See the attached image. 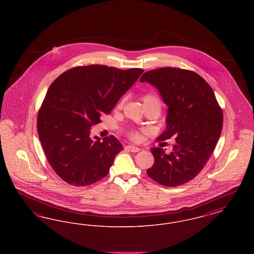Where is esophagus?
Segmentation results:
<instances>
[{
	"instance_id": "34e87169",
	"label": "esophagus",
	"mask_w": 254,
	"mask_h": 254,
	"mask_svg": "<svg viewBox=\"0 0 254 254\" xmlns=\"http://www.w3.org/2000/svg\"><path fill=\"white\" fill-rule=\"evenodd\" d=\"M126 148L128 149V150L131 151V152H138V151L140 150V148L137 147V146H135V145H127Z\"/></svg>"
}]
</instances>
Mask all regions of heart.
<instances>
[{
    "mask_svg": "<svg viewBox=\"0 0 254 254\" xmlns=\"http://www.w3.org/2000/svg\"><path fill=\"white\" fill-rule=\"evenodd\" d=\"M142 101H143L144 107H155V108H157L159 109H161V107H162L161 98L155 92H147V93H145L142 96ZM122 106H123V101H120L117 104L116 109H121ZM127 136L132 141H138L139 138H140V133L138 132L137 130H130V131H128V133H127Z\"/></svg>",
    "mask_w": 254,
    "mask_h": 254,
    "instance_id": "obj_1",
    "label": "heart"
}]
</instances>
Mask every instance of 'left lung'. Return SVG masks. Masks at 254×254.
<instances>
[{"label": "left lung", "mask_w": 254, "mask_h": 254, "mask_svg": "<svg viewBox=\"0 0 254 254\" xmlns=\"http://www.w3.org/2000/svg\"><path fill=\"white\" fill-rule=\"evenodd\" d=\"M141 82L156 86L169 107L167 129L159 141L175 139L172 151L151 148L154 164L146 174L160 185L191 181L212 154L223 127V111L210 85L197 73L177 67L146 71Z\"/></svg>", "instance_id": "left-lung-1"}]
</instances>
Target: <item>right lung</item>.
Returning a JSON list of instances; mask_svg holds the SVG:
<instances>
[{"instance_id": "1", "label": "right lung", "mask_w": 254, "mask_h": 254, "mask_svg": "<svg viewBox=\"0 0 254 254\" xmlns=\"http://www.w3.org/2000/svg\"><path fill=\"white\" fill-rule=\"evenodd\" d=\"M143 72L142 68L80 65L50 85L38 112L37 131L50 167L62 180L85 187L109 174L124 148L113 135L92 140L90 129L110 114Z\"/></svg>"}]
</instances>
